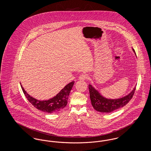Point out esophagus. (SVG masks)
I'll return each mask as SVG.
<instances>
[{
    "label": "esophagus",
    "mask_w": 151,
    "mask_h": 151,
    "mask_svg": "<svg viewBox=\"0 0 151 151\" xmlns=\"http://www.w3.org/2000/svg\"><path fill=\"white\" fill-rule=\"evenodd\" d=\"M88 75L86 74V73H82L80 76V77H79V79H80V80H86V79H88Z\"/></svg>",
    "instance_id": "obj_1"
}]
</instances>
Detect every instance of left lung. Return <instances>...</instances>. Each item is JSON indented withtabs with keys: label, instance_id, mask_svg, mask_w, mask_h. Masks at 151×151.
<instances>
[{
	"label": "left lung",
	"instance_id": "1",
	"mask_svg": "<svg viewBox=\"0 0 151 151\" xmlns=\"http://www.w3.org/2000/svg\"><path fill=\"white\" fill-rule=\"evenodd\" d=\"M133 51L135 53L134 49H133ZM89 90L91 103L94 109L102 113H110L127 104L132 98L136 90V87L127 96L115 100L104 98L91 85H89Z\"/></svg>",
	"mask_w": 151,
	"mask_h": 151
}]
</instances>
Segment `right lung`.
Listing matches in <instances>:
<instances>
[{"label":"right lung","mask_w":151,"mask_h":151,"mask_svg":"<svg viewBox=\"0 0 151 151\" xmlns=\"http://www.w3.org/2000/svg\"><path fill=\"white\" fill-rule=\"evenodd\" d=\"M74 81L68 84L57 95L49 100H37L26 92L22 85V90L29 102L36 109L48 113H53L60 111L67 104L69 94L74 84Z\"/></svg>","instance_id":"obj_1"}]
</instances>
